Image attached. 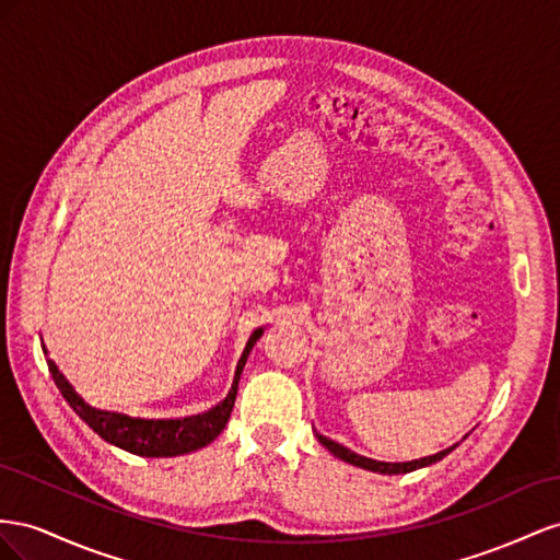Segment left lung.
Here are the masks:
<instances>
[{
  "instance_id": "1",
  "label": "left lung",
  "mask_w": 560,
  "mask_h": 560,
  "mask_svg": "<svg viewBox=\"0 0 560 560\" xmlns=\"http://www.w3.org/2000/svg\"><path fill=\"white\" fill-rule=\"evenodd\" d=\"M318 441H322L335 457H340V459L349 462V465H354V467L377 471V474H408V471H415V469H422L427 465H434V462L443 459L451 451H455V445H453V448H445V451H441L436 455H429V457H422V459H412V462H394V465H392V462H377V459H371V457H361L357 453H351L349 448H345V445L335 443V441H330V439H326L322 434H318Z\"/></svg>"
}]
</instances>
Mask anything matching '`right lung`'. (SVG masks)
I'll list each match as a JSON object with an SVG mask.
<instances>
[{
    "mask_svg": "<svg viewBox=\"0 0 560 560\" xmlns=\"http://www.w3.org/2000/svg\"><path fill=\"white\" fill-rule=\"evenodd\" d=\"M260 335H262V328L253 330L244 354H242V359H238L234 385H232L225 401L218 404L209 412L191 415V418H183V420H136V418H129V415H121V412L95 410L72 389L66 375L58 371V365L51 359L46 363H49L54 382L58 385L60 394L66 396V401L101 439H105L107 443H115V445H119V448L129 451L133 455L175 457V455H185V453L203 448V445H209L213 439H218L220 431L225 429V424L230 420V412L234 408L238 377H242L246 359L250 354L253 345L260 340Z\"/></svg>",
    "mask_w": 560,
    "mask_h": 560,
    "instance_id": "add662e5",
    "label": "right lung"
}]
</instances>
